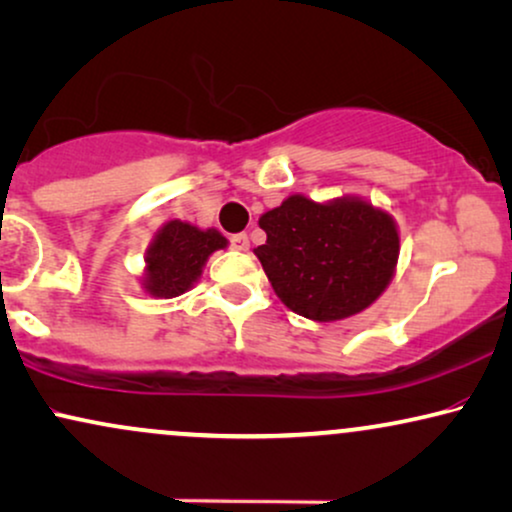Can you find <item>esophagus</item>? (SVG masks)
Listing matches in <instances>:
<instances>
[{
    "label": "esophagus",
    "instance_id": "obj_1",
    "mask_svg": "<svg viewBox=\"0 0 512 512\" xmlns=\"http://www.w3.org/2000/svg\"><path fill=\"white\" fill-rule=\"evenodd\" d=\"M231 248L238 250V252H248L250 250V238L245 234L231 236Z\"/></svg>",
    "mask_w": 512,
    "mask_h": 512
}]
</instances>
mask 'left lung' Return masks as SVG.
Segmentation results:
<instances>
[{
	"label": "left lung",
	"instance_id": "8db88e82",
	"mask_svg": "<svg viewBox=\"0 0 512 512\" xmlns=\"http://www.w3.org/2000/svg\"><path fill=\"white\" fill-rule=\"evenodd\" d=\"M267 243L255 248L274 293L290 312L340 321L364 312L390 286L399 229L390 212L359 196L316 203L288 196L260 217Z\"/></svg>",
	"mask_w": 512,
	"mask_h": 512
}]
</instances>
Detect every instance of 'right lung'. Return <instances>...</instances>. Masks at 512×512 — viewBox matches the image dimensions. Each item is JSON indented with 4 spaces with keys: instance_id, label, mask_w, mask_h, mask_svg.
I'll return each instance as SVG.
<instances>
[{
    "instance_id": "obj_1",
    "label": "right lung",
    "mask_w": 512,
    "mask_h": 512,
    "mask_svg": "<svg viewBox=\"0 0 512 512\" xmlns=\"http://www.w3.org/2000/svg\"><path fill=\"white\" fill-rule=\"evenodd\" d=\"M229 241L217 229H198L181 219H170L158 229L144 255L141 288L151 297H179L193 288L212 252Z\"/></svg>"
}]
</instances>
